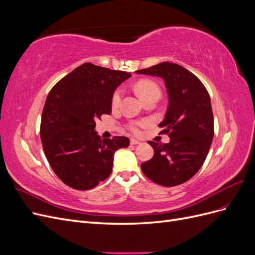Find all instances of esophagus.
<instances>
[{
	"label": "esophagus",
	"mask_w": 255,
	"mask_h": 255,
	"mask_svg": "<svg viewBox=\"0 0 255 255\" xmlns=\"http://www.w3.org/2000/svg\"><path fill=\"white\" fill-rule=\"evenodd\" d=\"M129 142H130V144H138V143H140V140L136 139V138H134V137H130Z\"/></svg>",
	"instance_id": "esophagus-1"
}]
</instances>
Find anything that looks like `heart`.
<instances>
[{
    "mask_svg": "<svg viewBox=\"0 0 255 255\" xmlns=\"http://www.w3.org/2000/svg\"><path fill=\"white\" fill-rule=\"evenodd\" d=\"M135 90L141 100L148 98L150 96H153V95H160V91H159V88L157 85L154 82L148 81V80L138 81L135 84ZM121 98H122V90L119 88L114 92L113 98H112V105L114 107H117L121 102ZM146 125H148V121H145V120L135 122L132 125V129L134 130V132H138V128L144 127Z\"/></svg>",
    "mask_w": 255,
    "mask_h": 255,
    "instance_id": "heart-1",
    "label": "heart"
}]
</instances>
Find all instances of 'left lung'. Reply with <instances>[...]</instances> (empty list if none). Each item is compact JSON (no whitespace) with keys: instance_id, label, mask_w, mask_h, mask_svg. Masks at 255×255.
<instances>
[{"instance_id":"left-lung-1","label":"left lung","mask_w":255,"mask_h":255,"mask_svg":"<svg viewBox=\"0 0 255 255\" xmlns=\"http://www.w3.org/2000/svg\"><path fill=\"white\" fill-rule=\"evenodd\" d=\"M136 73L163 79L168 107L158 127L170 137L168 143L149 141L153 157L141 164L151 181L172 187L191 179L202 167L214 138L211 98L196 75L177 64L164 63Z\"/></svg>"}]
</instances>
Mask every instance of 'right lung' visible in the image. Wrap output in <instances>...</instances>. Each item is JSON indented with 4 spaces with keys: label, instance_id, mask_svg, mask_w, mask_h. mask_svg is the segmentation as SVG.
I'll use <instances>...</instances> for the list:
<instances>
[{
    "label": "right lung",
    "instance_id": "1",
    "mask_svg": "<svg viewBox=\"0 0 255 255\" xmlns=\"http://www.w3.org/2000/svg\"><path fill=\"white\" fill-rule=\"evenodd\" d=\"M130 73L83 64L49 92L41 116L40 138L51 168L68 186L96 187L112 172L115 152L129 139L98 135L96 120L112 114V98Z\"/></svg>",
    "mask_w": 255,
    "mask_h": 255
}]
</instances>
